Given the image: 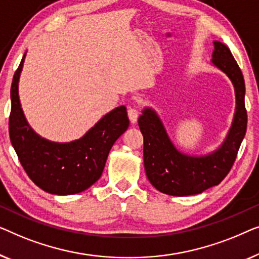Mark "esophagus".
Instances as JSON below:
<instances>
[{
  "label": "esophagus",
  "mask_w": 259,
  "mask_h": 259,
  "mask_svg": "<svg viewBox=\"0 0 259 259\" xmlns=\"http://www.w3.org/2000/svg\"><path fill=\"white\" fill-rule=\"evenodd\" d=\"M128 116L131 123H136L138 118V111L135 108H129L128 109Z\"/></svg>",
  "instance_id": "34e87169"
}]
</instances>
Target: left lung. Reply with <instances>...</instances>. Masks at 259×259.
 Here are the masks:
<instances>
[{"label": "left lung", "instance_id": "left-lung-1", "mask_svg": "<svg viewBox=\"0 0 259 259\" xmlns=\"http://www.w3.org/2000/svg\"><path fill=\"white\" fill-rule=\"evenodd\" d=\"M212 64L230 78L235 88L236 110L231 128L223 144L204 156L183 154L175 147L161 118L151 108H145L138 118L144 138V169L150 183L163 194L190 196L220 184L234 165L246 133L247 115L244 97L245 83L230 49L213 42Z\"/></svg>", "mask_w": 259, "mask_h": 259}]
</instances>
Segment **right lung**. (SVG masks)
<instances>
[{
  "label": "right lung",
  "mask_w": 259,
  "mask_h": 259,
  "mask_svg": "<svg viewBox=\"0 0 259 259\" xmlns=\"http://www.w3.org/2000/svg\"><path fill=\"white\" fill-rule=\"evenodd\" d=\"M24 56L13 77L10 98L9 136L17 157L29 178L49 194L74 195L98 181L103 172L109 151L128 129L124 105L103 116L79 140L57 143L42 138L24 117L19 97V81Z\"/></svg>",
  "instance_id": "obj_1"
}]
</instances>
